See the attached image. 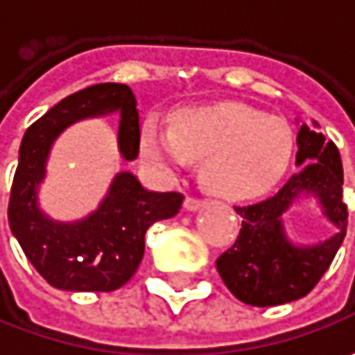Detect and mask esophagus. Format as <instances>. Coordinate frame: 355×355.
Wrapping results in <instances>:
<instances>
[{
  "label": "esophagus",
  "instance_id": "34e87169",
  "mask_svg": "<svg viewBox=\"0 0 355 355\" xmlns=\"http://www.w3.org/2000/svg\"><path fill=\"white\" fill-rule=\"evenodd\" d=\"M203 205H205V199L193 198V196H187L184 201V207L187 211H198L199 207H203Z\"/></svg>",
  "mask_w": 355,
  "mask_h": 355
}]
</instances>
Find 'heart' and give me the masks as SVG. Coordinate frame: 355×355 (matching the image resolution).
I'll use <instances>...</instances> for the list:
<instances>
[{"label": "heart", "mask_w": 355, "mask_h": 355, "mask_svg": "<svg viewBox=\"0 0 355 355\" xmlns=\"http://www.w3.org/2000/svg\"><path fill=\"white\" fill-rule=\"evenodd\" d=\"M144 159L173 175L203 159L201 182L227 199H251L270 191L294 154V130L282 118L249 104L225 103L184 108L170 128L148 118L140 134Z\"/></svg>", "instance_id": "heart-1"}]
</instances>
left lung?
Wrapping results in <instances>:
<instances>
[{
	"label": "left lung",
	"instance_id": "left-lung-1",
	"mask_svg": "<svg viewBox=\"0 0 355 355\" xmlns=\"http://www.w3.org/2000/svg\"><path fill=\"white\" fill-rule=\"evenodd\" d=\"M296 166L300 170L272 198L235 207L243 217L237 241L217 259L225 286L245 304L277 306L306 296L330 268L346 237L348 207L342 201V157L322 132L302 124ZM302 193L321 201L336 225L334 238L314 248H296L284 235L279 217Z\"/></svg>",
	"mask_w": 355,
	"mask_h": 355
}]
</instances>
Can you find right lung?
<instances>
[{"instance_id":"add662e5","label":"right lung","mask_w":355,"mask_h":355,"mask_svg":"<svg viewBox=\"0 0 355 355\" xmlns=\"http://www.w3.org/2000/svg\"><path fill=\"white\" fill-rule=\"evenodd\" d=\"M120 112L118 146L126 159L140 152V120L128 85L103 83L67 96L33 122L19 148L7 219L35 270L51 286L71 293H112L124 286L144 257L148 227L182 209L178 191L154 193L122 171L96 211L78 223H57L37 207L51 144L76 120Z\"/></svg>"}]
</instances>
